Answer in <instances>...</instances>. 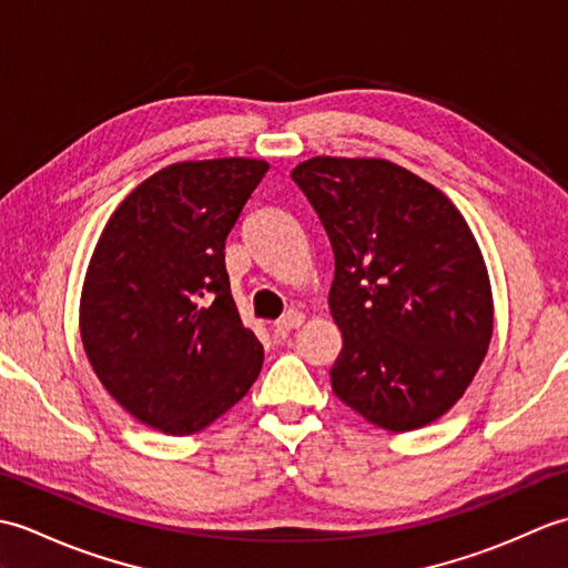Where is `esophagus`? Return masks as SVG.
Segmentation results:
<instances>
[{
  "label": "esophagus",
  "mask_w": 568,
  "mask_h": 568,
  "mask_svg": "<svg viewBox=\"0 0 568 568\" xmlns=\"http://www.w3.org/2000/svg\"><path fill=\"white\" fill-rule=\"evenodd\" d=\"M305 322V315L300 310H287L285 315L275 322V329H281V332H291V329H297L300 324Z\"/></svg>",
  "instance_id": "34e87169"
}]
</instances>
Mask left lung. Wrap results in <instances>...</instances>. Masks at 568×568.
<instances>
[{"mask_svg":"<svg viewBox=\"0 0 568 568\" xmlns=\"http://www.w3.org/2000/svg\"><path fill=\"white\" fill-rule=\"evenodd\" d=\"M293 180L334 248L329 310L344 336L334 395L388 432L439 419L493 336L488 271L462 212L383 159L317 155Z\"/></svg>","mask_w":568,"mask_h":568,"instance_id":"obj_1","label":"left lung"}]
</instances>
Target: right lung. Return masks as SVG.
<instances>
[{"mask_svg":"<svg viewBox=\"0 0 568 568\" xmlns=\"http://www.w3.org/2000/svg\"><path fill=\"white\" fill-rule=\"evenodd\" d=\"M265 171L256 159L168 165L129 192L94 246L82 346L143 425L195 434L258 378L263 346L239 317L224 241Z\"/></svg>","mask_w":568,"mask_h":568,"instance_id":"add662e5","label":"right lung"}]
</instances>
